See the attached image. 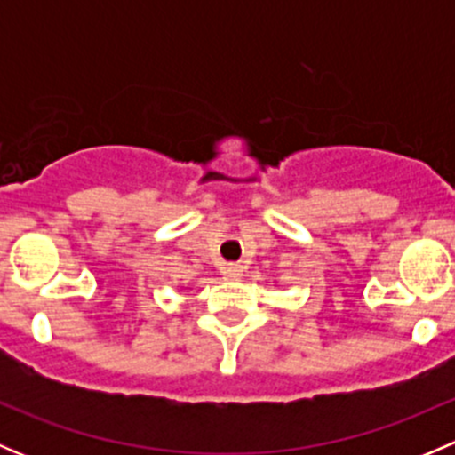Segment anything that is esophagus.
I'll return each mask as SVG.
<instances>
[{
    "mask_svg": "<svg viewBox=\"0 0 455 455\" xmlns=\"http://www.w3.org/2000/svg\"><path fill=\"white\" fill-rule=\"evenodd\" d=\"M242 273H244V266L242 264H228L227 268H224V275H227L228 279L242 277Z\"/></svg>",
    "mask_w": 455,
    "mask_h": 455,
    "instance_id": "esophagus-1",
    "label": "esophagus"
}]
</instances>
